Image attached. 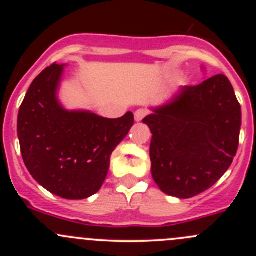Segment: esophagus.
<instances>
[{
	"mask_svg": "<svg viewBox=\"0 0 256 256\" xmlns=\"http://www.w3.org/2000/svg\"><path fill=\"white\" fill-rule=\"evenodd\" d=\"M147 114H148V112H147L146 109L136 110V112H135V120L136 121H141L144 118V116L147 115Z\"/></svg>",
	"mask_w": 256,
	"mask_h": 256,
	"instance_id": "34e87169",
	"label": "esophagus"
}]
</instances>
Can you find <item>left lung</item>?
<instances>
[{
  "instance_id": "8db88e82",
  "label": "left lung",
  "mask_w": 256,
  "mask_h": 256,
  "mask_svg": "<svg viewBox=\"0 0 256 256\" xmlns=\"http://www.w3.org/2000/svg\"><path fill=\"white\" fill-rule=\"evenodd\" d=\"M142 121L152 132V177L168 196L186 200L209 190L238 151L242 108L223 74L182 88Z\"/></svg>"
}]
</instances>
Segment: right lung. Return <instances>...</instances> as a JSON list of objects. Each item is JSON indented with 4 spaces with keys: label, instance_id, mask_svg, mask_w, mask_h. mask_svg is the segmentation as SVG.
I'll return each mask as SVG.
<instances>
[{
    "label": "right lung",
    "instance_id": "add662e5",
    "mask_svg": "<svg viewBox=\"0 0 256 256\" xmlns=\"http://www.w3.org/2000/svg\"><path fill=\"white\" fill-rule=\"evenodd\" d=\"M63 66L53 63L30 84L17 118L20 154L42 187L66 200H84L104 183L110 156L134 125V114L105 118L66 112L56 100Z\"/></svg>",
    "mask_w": 256,
    "mask_h": 256
}]
</instances>
